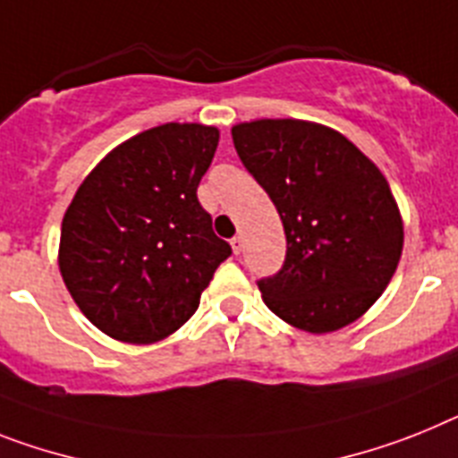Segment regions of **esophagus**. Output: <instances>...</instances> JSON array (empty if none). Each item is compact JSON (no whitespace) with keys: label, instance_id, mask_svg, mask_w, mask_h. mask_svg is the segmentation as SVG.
<instances>
[{"label":"esophagus","instance_id":"obj_1","mask_svg":"<svg viewBox=\"0 0 458 458\" xmlns=\"http://www.w3.org/2000/svg\"><path fill=\"white\" fill-rule=\"evenodd\" d=\"M230 247H233V251L235 253H242V249H244V237L242 235L233 237V240H230Z\"/></svg>","mask_w":458,"mask_h":458}]
</instances>
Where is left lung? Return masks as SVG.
<instances>
[{
	"label": "left lung",
	"instance_id": "obj_1",
	"mask_svg": "<svg viewBox=\"0 0 458 458\" xmlns=\"http://www.w3.org/2000/svg\"><path fill=\"white\" fill-rule=\"evenodd\" d=\"M233 144L286 233L282 270L256 282L265 305L307 333L356 321L389 286L403 251L382 172L335 130L291 118L235 125Z\"/></svg>",
	"mask_w": 458,
	"mask_h": 458
}]
</instances>
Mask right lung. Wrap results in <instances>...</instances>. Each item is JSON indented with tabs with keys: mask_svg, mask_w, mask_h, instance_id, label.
Masks as SVG:
<instances>
[{
	"mask_svg": "<svg viewBox=\"0 0 458 458\" xmlns=\"http://www.w3.org/2000/svg\"><path fill=\"white\" fill-rule=\"evenodd\" d=\"M218 130L167 123L86 176L63 218L60 272L81 312L114 340L148 344L182 328L233 249L198 186Z\"/></svg>",
	"mask_w": 458,
	"mask_h": 458,
	"instance_id": "obj_1",
	"label": "right lung"
}]
</instances>
